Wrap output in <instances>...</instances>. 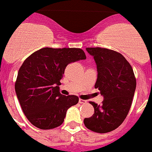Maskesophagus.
<instances>
[{
  "instance_id": "esophagus-1",
  "label": "esophagus",
  "mask_w": 152,
  "mask_h": 152,
  "mask_svg": "<svg viewBox=\"0 0 152 152\" xmlns=\"http://www.w3.org/2000/svg\"><path fill=\"white\" fill-rule=\"evenodd\" d=\"M79 102L81 104H85L86 102H87V100H84V99H79Z\"/></svg>"
}]
</instances>
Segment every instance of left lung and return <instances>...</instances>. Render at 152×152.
I'll return each mask as SVG.
<instances>
[{
	"instance_id": "obj_1",
	"label": "left lung",
	"mask_w": 152,
	"mask_h": 152,
	"mask_svg": "<svg viewBox=\"0 0 152 152\" xmlns=\"http://www.w3.org/2000/svg\"><path fill=\"white\" fill-rule=\"evenodd\" d=\"M97 65L98 88L104 98L102 103L94 102L95 113L83 120L88 129L106 133L116 129L128 115L134 96L137 81L132 66L120 53L106 48H87Z\"/></svg>"
}]
</instances>
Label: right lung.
<instances>
[{"label":"right lung","instance_id":"obj_1","mask_svg":"<svg viewBox=\"0 0 152 152\" xmlns=\"http://www.w3.org/2000/svg\"><path fill=\"white\" fill-rule=\"evenodd\" d=\"M86 59L78 48H42L25 60L15 84L17 99L30 122L41 129L61 125L69 107L78 103L76 95H61L60 80L69 64Z\"/></svg>","mask_w":152,"mask_h":152}]
</instances>
